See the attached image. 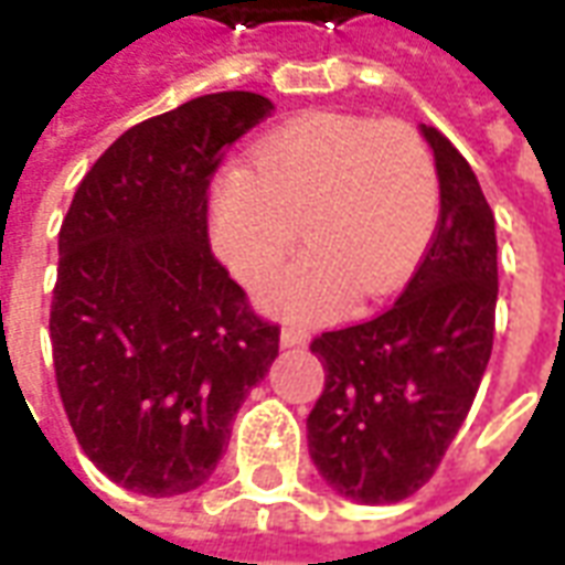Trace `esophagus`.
<instances>
[{
    "mask_svg": "<svg viewBox=\"0 0 565 565\" xmlns=\"http://www.w3.org/2000/svg\"><path fill=\"white\" fill-rule=\"evenodd\" d=\"M308 342V330L302 327H294V323H287L281 330V344L284 348H299V344Z\"/></svg>",
    "mask_w": 565,
    "mask_h": 565,
    "instance_id": "obj_1",
    "label": "esophagus"
}]
</instances>
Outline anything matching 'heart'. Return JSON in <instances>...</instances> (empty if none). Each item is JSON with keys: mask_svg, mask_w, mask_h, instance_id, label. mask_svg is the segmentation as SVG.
<instances>
[{"mask_svg": "<svg viewBox=\"0 0 565 565\" xmlns=\"http://www.w3.org/2000/svg\"><path fill=\"white\" fill-rule=\"evenodd\" d=\"M438 178L429 150L399 120L315 111L275 129L250 166L223 174L211 235L247 284L281 269L302 238L315 250L263 290L290 318H330L351 296L391 294L436 226Z\"/></svg>", "mask_w": 565, "mask_h": 565, "instance_id": "1", "label": "heart"}]
</instances>
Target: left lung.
Instances as JSON below:
<instances>
[{"mask_svg":"<svg viewBox=\"0 0 565 565\" xmlns=\"http://www.w3.org/2000/svg\"><path fill=\"white\" fill-rule=\"evenodd\" d=\"M436 233L387 311L320 332L323 393L308 415V450L342 497L366 505L408 499L475 403L493 351L497 226L472 166L436 127Z\"/></svg>","mask_w":565,"mask_h":565,"instance_id":"8db88e82","label":"left lung"}]
</instances>
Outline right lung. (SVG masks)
<instances>
[{
	"label": "right lung",
	"mask_w": 565,
	"mask_h": 565,
	"mask_svg": "<svg viewBox=\"0 0 565 565\" xmlns=\"http://www.w3.org/2000/svg\"><path fill=\"white\" fill-rule=\"evenodd\" d=\"M271 108L230 90L141 120L93 162L60 226L56 391L96 469L145 497L209 481L278 356L281 327L209 245L211 178Z\"/></svg>",
	"instance_id": "add662e5"
}]
</instances>
